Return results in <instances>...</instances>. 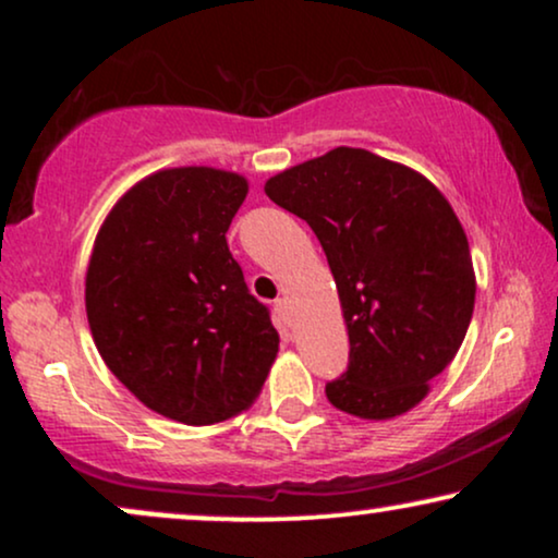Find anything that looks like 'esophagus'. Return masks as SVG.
I'll list each match as a JSON object with an SVG mask.
<instances>
[{
	"label": "esophagus",
	"instance_id": "obj_1",
	"mask_svg": "<svg viewBox=\"0 0 558 558\" xmlns=\"http://www.w3.org/2000/svg\"><path fill=\"white\" fill-rule=\"evenodd\" d=\"M275 315H278L280 323H288V301L286 299H275Z\"/></svg>",
	"mask_w": 558,
	"mask_h": 558
}]
</instances>
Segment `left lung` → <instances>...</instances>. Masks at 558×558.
Returning <instances> with one entry per match:
<instances>
[{
    "instance_id": "8db88e82",
    "label": "left lung",
    "mask_w": 558,
    "mask_h": 558,
    "mask_svg": "<svg viewBox=\"0 0 558 558\" xmlns=\"http://www.w3.org/2000/svg\"><path fill=\"white\" fill-rule=\"evenodd\" d=\"M265 191L310 222L336 278L351 349L328 401L362 420L417 407L475 310L470 243L451 204L420 172L351 146L280 172Z\"/></svg>"
}]
</instances>
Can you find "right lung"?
Here are the masks:
<instances>
[{"label": "right lung", "mask_w": 558, "mask_h": 558, "mask_svg": "<svg viewBox=\"0 0 558 558\" xmlns=\"http://www.w3.org/2000/svg\"><path fill=\"white\" fill-rule=\"evenodd\" d=\"M246 191L235 172L159 170L114 204L88 262L101 360L141 403L185 425L252 407L278 354L270 310L226 241Z\"/></svg>", "instance_id": "obj_1"}]
</instances>
